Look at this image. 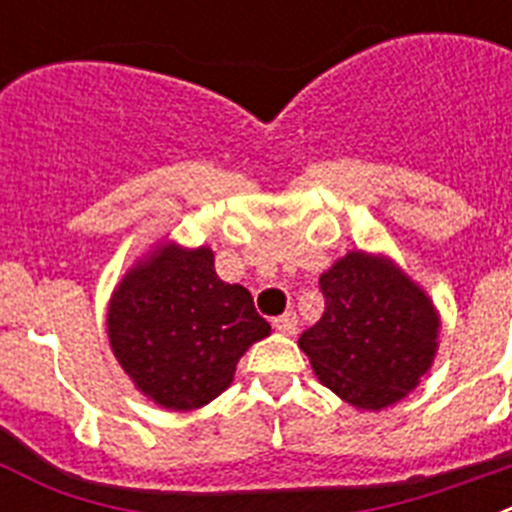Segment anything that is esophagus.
<instances>
[{"label":"esophagus","instance_id":"1","mask_svg":"<svg viewBox=\"0 0 512 512\" xmlns=\"http://www.w3.org/2000/svg\"><path fill=\"white\" fill-rule=\"evenodd\" d=\"M274 328H277L279 333H284V336H295V333H297V315H295V312H284V315L274 318Z\"/></svg>","mask_w":512,"mask_h":512}]
</instances>
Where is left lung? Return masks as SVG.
I'll list each match as a JSON object with an SVG mask.
<instances>
[{
  "label": "left lung",
  "mask_w": 512,
  "mask_h": 512,
  "mask_svg": "<svg viewBox=\"0 0 512 512\" xmlns=\"http://www.w3.org/2000/svg\"><path fill=\"white\" fill-rule=\"evenodd\" d=\"M325 312L300 336L320 382L361 410H382L420 382L436 356L438 315L392 261L348 253L320 277Z\"/></svg>",
  "instance_id": "1"
}]
</instances>
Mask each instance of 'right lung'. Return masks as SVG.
Segmentation results:
<instances>
[{"instance_id": "obj_1", "label": "right lung", "mask_w": 512, "mask_h": 512, "mask_svg": "<svg viewBox=\"0 0 512 512\" xmlns=\"http://www.w3.org/2000/svg\"><path fill=\"white\" fill-rule=\"evenodd\" d=\"M107 333L143 395L194 410L233 382L238 359L271 325L246 287L217 279L210 248L164 246L115 289Z\"/></svg>"}]
</instances>
